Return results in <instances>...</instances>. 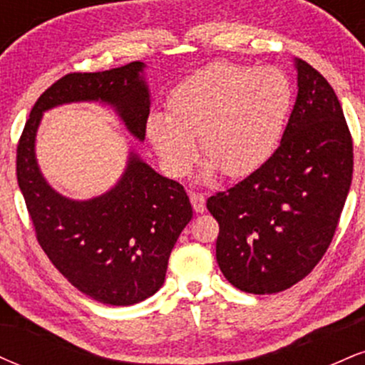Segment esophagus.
Instances as JSON below:
<instances>
[{"label":"esophagus","instance_id":"34e87169","mask_svg":"<svg viewBox=\"0 0 365 365\" xmlns=\"http://www.w3.org/2000/svg\"><path fill=\"white\" fill-rule=\"evenodd\" d=\"M190 202H192V207H194L195 212L206 211V197H204L202 194L190 192Z\"/></svg>","mask_w":365,"mask_h":365}]
</instances>
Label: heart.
<instances>
[{
    "mask_svg": "<svg viewBox=\"0 0 365 365\" xmlns=\"http://www.w3.org/2000/svg\"><path fill=\"white\" fill-rule=\"evenodd\" d=\"M293 104V87L276 66L212 63L180 82L170 94L168 115L153 113L145 132L163 170L173 178L185 177L204 158L202 178L217 171L244 178L274 154Z\"/></svg>",
    "mask_w": 365,
    "mask_h": 365,
    "instance_id": "b5f03b06",
    "label": "heart"
}]
</instances>
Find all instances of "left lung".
Wrapping results in <instances>:
<instances>
[{
  "label": "left lung",
  "mask_w": 365,
  "mask_h": 365,
  "mask_svg": "<svg viewBox=\"0 0 365 365\" xmlns=\"http://www.w3.org/2000/svg\"><path fill=\"white\" fill-rule=\"evenodd\" d=\"M297 101L279 148L257 171L207 199L220 225L216 261L233 287L266 295L304 279L333 240L354 173L341 104L295 60Z\"/></svg>",
  "instance_id": "left-lung-1"
}]
</instances>
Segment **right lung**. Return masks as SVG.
<instances>
[{
    "mask_svg": "<svg viewBox=\"0 0 365 365\" xmlns=\"http://www.w3.org/2000/svg\"><path fill=\"white\" fill-rule=\"evenodd\" d=\"M144 68L142 61H132L61 77L36 101L16 145V180L37 242L77 290L108 305L139 304L163 287L171 250L192 220L190 200L178 182L161 177L133 150L106 194L89 200L63 197L41 173L36 133L44 111L99 101L115 108L142 142L150 106Z\"/></svg>",
    "mask_w": 365,
    "mask_h": 365,
    "instance_id": "obj_1",
    "label": "right lung"
}]
</instances>
